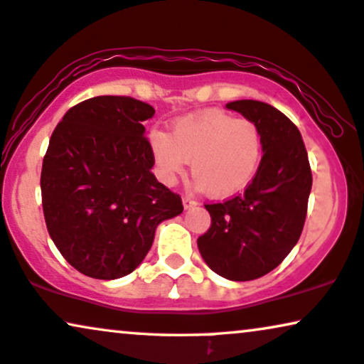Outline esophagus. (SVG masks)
<instances>
[{
    "instance_id": "34e87169",
    "label": "esophagus",
    "mask_w": 364,
    "mask_h": 364,
    "mask_svg": "<svg viewBox=\"0 0 364 364\" xmlns=\"http://www.w3.org/2000/svg\"><path fill=\"white\" fill-rule=\"evenodd\" d=\"M196 205H198L196 200H193L191 196H183V206H185L186 210H188V208H193V206H196Z\"/></svg>"
}]
</instances>
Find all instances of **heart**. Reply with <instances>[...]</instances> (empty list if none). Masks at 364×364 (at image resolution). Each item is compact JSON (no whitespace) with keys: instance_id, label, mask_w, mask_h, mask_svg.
<instances>
[{"instance_id":"1","label":"heart","mask_w":364,"mask_h":364,"mask_svg":"<svg viewBox=\"0 0 364 364\" xmlns=\"http://www.w3.org/2000/svg\"><path fill=\"white\" fill-rule=\"evenodd\" d=\"M158 178L174 185L191 161L196 185L215 198L232 196L253 181L263 158V133L253 119L225 111L186 116L173 124L171 134L149 133Z\"/></svg>"}]
</instances>
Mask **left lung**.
<instances>
[{"instance_id":"obj_1","label":"left lung","mask_w":364,"mask_h":364,"mask_svg":"<svg viewBox=\"0 0 364 364\" xmlns=\"http://www.w3.org/2000/svg\"><path fill=\"white\" fill-rule=\"evenodd\" d=\"M263 133L258 173L241 195L205 205L211 226L198 250L216 274L250 281L273 271L301 236L313 176L301 133L288 116L263 101L226 105Z\"/></svg>"}]
</instances>
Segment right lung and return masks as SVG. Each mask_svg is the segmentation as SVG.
<instances>
[{
  "label": "right lung",
  "mask_w": 364,
  "mask_h": 364,
  "mask_svg": "<svg viewBox=\"0 0 364 364\" xmlns=\"http://www.w3.org/2000/svg\"><path fill=\"white\" fill-rule=\"evenodd\" d=\"M154 108L129 96H96L66 111L43 159L48 232L68 263L90 278L116 279L141 264L181 198L151 173L143 121Z\"/></svg>",
  "instance_id": "add662e5"
}]
</instances>
